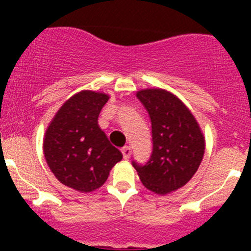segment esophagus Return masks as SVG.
I'll return each mask as SVG.
<instances>
[{
    "label": "esophagus",
    "instance_id": "1",
    "mask_svg": "<svg viewBox=\"0 0 251 251\" xmlns=\"http://www.w3.org/2000/svg\"><path fill=\"white\" fill-rule=\"evenodd\" d=\"M131 148L129 146H124V148L122 149V153L124 155V159H129V157H131Z\"/></svg>",
    "mask_w": 251,
    "mask_h": 251
}]
</instances>
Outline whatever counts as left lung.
Wrapping results in <instances>:
<instances>
[{"label": "left lung", "mask_w": 251, "mask_h": 251, "mask_svg": "<svg viewBox=\"0 0 251 251\" xmlns=\"http://www.w3.org/2000/svg\"><path fill=\"white\" fill-rule=\"evenodd\" d=\"M152 124L151 158L145 165L132 162L143 185L164 196L185 185L200 168L205 138L194 114L177 96L163 88L137 92Z\"/></svg>", "instance_id": "1"}]
</instances>
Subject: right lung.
Masks as SVG:
<instances>
[{"label":"right lung","mask_w":251,"mask_h":251,"mask_svg":"<svg viewBox=\"0 0 251 251\" xmlns=\"http://www.w3.org/2000/svg\"><path fill=\"white\" fill-rule=\"evenodd\" d=\"M109 96L85 91L72 96L46 129L43 154L60 183L79 192H92L107 180L112 168L123 159L98 124Z\"/></svg>","instance_id":"right-lung-1"}]
</instances>
